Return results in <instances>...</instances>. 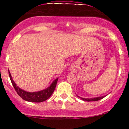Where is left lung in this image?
Returning a JSON list of instances; mask_svg holds the SVG:
<instances>
[{"mask_svg": "<svg viewBox=\"0 0 129 129\" xmlns=\"http://www.w3.org/2000/svg\"><path fill=\"white\" fill-rule=\"evenodd\" d=\"M105 96L107 95H104L102 96V97H93V98H82V97H80L79 96L77 95V97H79V98L81 99L82 101H87V102H91V101H99V100L102 99L104 98Z\"/></svg>", "mask_w": 129, "mask_h": 129, "instance_id": "8db88e82", "label": "left lung"}]
</instances>
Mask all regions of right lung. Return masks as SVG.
Returning <instances> with one entry per match:
<instances>
[{"instance_id":"obj_1","label":"right lung","mask_w":129,"mask_h":129,"mask_svg":"<svg viewBox=\"0 0 129 129\" xmlns=\"http://www.w3.org/2000/svg\"><path fill=\"white\" fill-rule=\"evenodd\" d=\"M9 77H10L11 82L13 86H14V89L16 90L17 93H18L19 96L21 97L22 99L24 101H28V102H42L44 101L47 100L52 94L54 92V90L55 89L56 87L57 80H58V78L53 81V82L50 84L49 87H48L47 89L42 90L40 91H38V92H27V91L21 89L19 88L17 85H16L14 81L13 80L12 77L11 76L10 72L9 71Z\"/></svg>"}]
</instances>
